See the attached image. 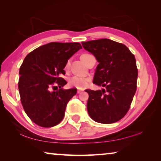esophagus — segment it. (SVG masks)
Masks as SVG:
<instances>
[{
    "label": "esophagus",
    "mask_w": 161,
    "mask_h": 161,
    "mask_svg": "<svg viewBox=\"0 0 161 161\" xmlns=\"http://www.w3.org/2000/svg\"><path fill=\"white\" fill-rule=\"evenodd\" d=\"M81 92H82V91L81 90H79V89L77 90V94H80V93H81Z\"/></svg>",
    "instance_id": "1"
}]
</instances>
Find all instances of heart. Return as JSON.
Returning <instances> with one entry per match:
<instances>
[{"mask_svg":"<svg viewBox=\"0 0 161 161\" xmlns=\"http://www.w3.org/2000/svg\"><path fill=\"white\" fill-rule=\"evenodd\" d=\"M88 54H84L81 56V58H84V57L86 56ZM69 62H67L66 65H65V69H67L69 67ZM89 82V80L87 78H84V77H77V76H74V77H71L69 80V84L72 86H75L76 88L78 89H84L88 86Z\"/></svg>","mask_w":161,"mask_h":161,"instance_id":"b5f03b06","label":"heart"}]
</instances>
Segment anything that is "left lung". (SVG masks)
<instances>
[{"label": "left lung", "mask_w": 161, "mask_h": 161, "mask_svg": "<svg viewBox=\"0 0 161 161\" xmlns=\"http://www.w3.org/2000/svg\"><path fill=\"white\" fill-rule=\"evenodd\" d=\"M81 44L99 62L93 83L106 87L102 90H85L89 94V115L98 123H115L129 110L136 93L138 69L135 57L126 45L109 39Z\"/></svg>", "instance_id": "obj_1"}]
</instances>
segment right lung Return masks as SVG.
<instances>
[{"label":"right lung","instance_id":"right-lung-1","mask_svg":"<svg viewBox=\"0 0 161 161\" xmlns=\"http://www.w3.org/2000/svg\"><path fill=\"white\" fill-rule=\"evenodd\" d=\"M81 49L79 42H50L35 49L24 59L19 71L18 89L27 115L35 124L50 128L60 123L67 104L77 89H63L60 77L71 57Z\"/></svg>","mask_w":161,"mask_h":161}]
</instances>
